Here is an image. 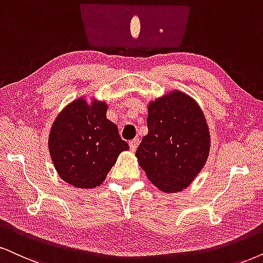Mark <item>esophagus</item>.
<instances>
[{"mask_svg":"<svg viewBox=\"0 0 263 263\" xmlns=\"http://www.w3.org/2000/svg\"><path fill=\"white\" fill-rule=\"evenodd\" d=\"M138 144H139V139H138V138L132 139V141L129 142V148H131V151H132V152H135L136 149H137Z\"/></svg>","mask_w":263,"mask_h":263,"instance_id":"1","label":"esophagus"}]
</instances>
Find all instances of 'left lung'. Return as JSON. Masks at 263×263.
I'll use <instances>...</instances> for the list:
<instances>
[{
    "mask_svg": "<svg viewBox=\"0 0 263 263\" xmlns=\"http://www.w3.org/2000/svg\"><path fill=\"white\" fill-rule=\"evenodd\" d=\"M148 134L136 152L149 181L165 193L183 191L200 174L211 137L200 105L174 89L148 103Z\"/></svg>",
    "mask_w": 263,
    "mask_h": 263,
    "instance_id": "left-lung-1",
    "label": "left lung"
}]
</instances>
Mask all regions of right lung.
<instances>
[{"label":"right lung","instance_id":"1","mask_svg":"<svg viewBox=\"0 0 263 263\" xmlns=\"http://www.w3.org/2000/svg\"><path fill=\"white\" fill-rule=\"evenodd\" d=\"M107 110L105 101L82 96L65 105L53 121L49 155L65 183L81 189L98 187L120 153L129 149Z\"/></svg>","mask_w":263,"mask_h":263}]
</instances>
